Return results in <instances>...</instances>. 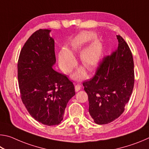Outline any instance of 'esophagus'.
I'll return each mask as SVG.
<instances>
[{
  "label": "esophagus",
  "instance_id": "obj_1",
  "mask_svg": "<svg viewBox=\"0 0 149 149\" xmlns=\"http://www.w3.org/2000/svg\"><path fill=\"white\" fill-rule=\"evenodd\" d=\"M81 85H79V84L76 85H75V91H76V92L79 91L81 89Z\"/></svg>",
  "mask_w": 149,
  "mask_h": 149
}]
</instances>
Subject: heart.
Wrapping results in <instances>:
<instances>
[{"instance_id": "1", "label": "heart", "mask_w": 149, "mask_h": 149, "mask_svg": "<svg viewBox=\"0 0 149 149\" xmlns=\"http://www.w3.org/2000/svg\"><path fill=\"white\" fill-rule=\"evenodd\" d=\"M97 39V35L92 31H84L78 35L70 47L66 49H62L58 54V62L61 69L65 73L72 70L76 64L74 56L80 54V63L86 68L91 71L99 64L103 54V45L99 41L92 42L89 47L85 49L88 45ZM86 77V72L83 68L77 70L72 78L75 81H81Z\"/></svg>"}]
</instances>
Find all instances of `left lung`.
Here are the masks:
<instances>
[{
    "instance_id": "8db88e82",
    "label": "left lung",
    "mask_w": 149,
    "mask_h": 149,
    "mask_svg": "<svg viewBox=\"0 0 149 149\" xmlns=\"http://www.w3.org/2000/svg\"><path fill=\"white\" fill-rule=\"evenodd\" d=\"M118 49L105 57L95 76L84 82L89 99V112L97 124H107L122 114L134 86L132 52L120 35Z\"/></svg>"
}]
</instances>
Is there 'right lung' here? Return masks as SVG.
<instances>
[{"label": "right lung", "mask_w": 149, "mask_h": 149, "mask_svg": "<svg viewBox=\"0 0 149 149\" xmlns=\"http://www.w3.org/2000/svg\"><path fill=\"white\" fill-rule=\"evenodd\" d=\"M50 31L33 33L22 48L17 63L22 102L35 120L49 126L61 122L68 102L75 95L73 83L52 68L56 56Z\"/></svg>", "instance_id": "add662e5"}]
</instances>
